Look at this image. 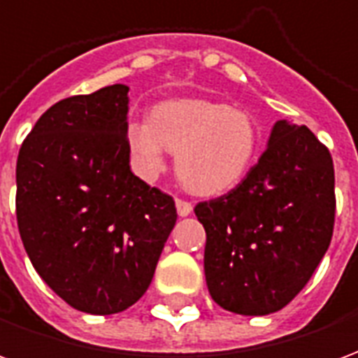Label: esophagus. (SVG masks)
<instances>
[{"label": "esophagus", "instance_id": "1", "mask_svg": "<svg viewBox=\"0 0 358 358\" xmlns=\"http://www.w3.org/2000/svg\"><path fill=\"white\" fill-rule=\"evenodd\" d=\"M192 203L186 201V199H176V210H178L180 217H187L189 213H192Z\"/></svg>", "mask_w": 358, "mask_h": 358}]
</instances>
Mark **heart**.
Instances as JSON below:
<instances>
[{
    "label": "heart",
    "instance_id": "1",
    "mask_svg": "<svg viewBox=\"0 0 358 358\" xmlns=\"http://www.w3.org/2000/svg\"><path fill=\"white\" fill-rule=\"evenodd\" d=\"M257 140L248 113L203 99L159 103L149 118L126 124V145L143 178H157L171 151L180 182L197 195L232 189L255 157Z\"/></svg>",
    "mask_w": 358,
    "mask_h": 358
}]
</instances>
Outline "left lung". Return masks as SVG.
<instances>
[{"mask_svg": "<svg viewBox=\"0 0 358 358\" xmlns=\"http://www.w3.org/2000/svg\"><path fill=\"white\" fill-rule=\"evenodd\" d=\"M194 210L207 232L205 280L215 303L236 315L276 313L307 285L330 248V149L305 124L278 120L245 178Z\"/></svg>", "mask_w": 358, "mask_h": 358, "instance_id": "left-lung-1", "label": "left lung"}]
</instances>
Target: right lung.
Listing matches in <instances>:
<instances>
[{
  "instance_id": "add662e5",
  "label": "right lung",
  "mask_w": 358,
  "mask_h": 358,
  "mask_svg": "<svg viewBox=\"0 0 358 358\" xmlns=\"http://www.w3.org/2000/svg\"><path fill=\"white\" fill-rule=\"evenodd\" d=\"M128 86L55 103L17 159V224L36 272L71 307L115 315L155 274L176 224L171 195L130 171Z\"/></svg>"
}]
</instances>
